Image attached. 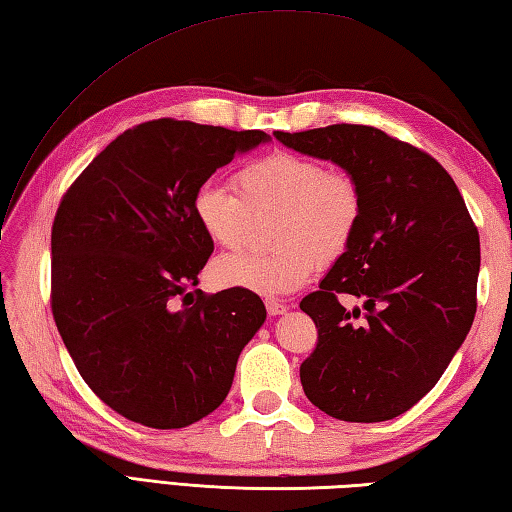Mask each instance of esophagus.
I'll return each instance as SVG.
<instances>
[{"label": "esophagus", "mask_w": 512, "mask_h": 512, "mask_svg": "<svg viewBox=\"0 0 512 512\" xmlns=\"http://www.w3.org/2000/svg\"><path fill=\"white\" fill-rule=\"evenodd\" d=\"M266 310L270 317H279V314H284L288 310V306H284V303H279L275 299H266Z\"/></svg>", "instance_id": "obj_1"}]
</instances>
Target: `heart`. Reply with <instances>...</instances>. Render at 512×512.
Returning <instances> with one entry per match:
<instances>
[{"label": "heart", "mask_w": 512, "mask_h": 512, "mask_svg": "<svg viewBox=\"0 0 512 512\" xmlns=\"http://www.w3.org/2000/svg\"><path fill=\"white\" fill-rule=\"evenodd\" d=\"M235 193L215 182L193 191L191 213L209 242L239 250L253 235V220L273 217L268 255H222L211 277L222 288L281 297L306 286L319 264L330 266L350 250L363 217V195L345 171L273 151L235 176Z\"/></svg>", "instance_id": "obj_1"}]
</instances>
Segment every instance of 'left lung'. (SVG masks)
<instances>
[{"label": "left lung", "instance_id": "obj_1", "mask_svg": "<svg viewBox=\"0 0 512 512\" xmlns=\"http://www.w3.org/2000/svg\"><path fill=\"white\" fill-rule=\"evenodd\" d=\"M299 154L332 160L356 180L363 217L354 244L301 310L319 343L301 363L314 407L345 422H383L438 383L477 308L480 235L436 158L367 125L275 132ZM339 294L363 298L347 311Z\"/></svg>", "mask_w": 512, "mask_h": 512}]
</instances>
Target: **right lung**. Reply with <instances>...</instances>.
Listing matches in <instances>:
<instances>
[{"label": "right lung", "instance_id": "obj_1", "mask_svg": "<svg viewBox=\"0 0 512 512\" xmlns=\"http://www.w3.org/2000/svg\"><path fill=\"white\" fill-rule=\"evenodd\" d=\"M259 129L158 118L96 156L52 224V317L85 383L151 429H182L222 405L237 358L266 321L255 292L204 295L213 242L193 220V191Z\"/></svg>", "mask_w": 512, "mask_h": 512}]
</instances>
